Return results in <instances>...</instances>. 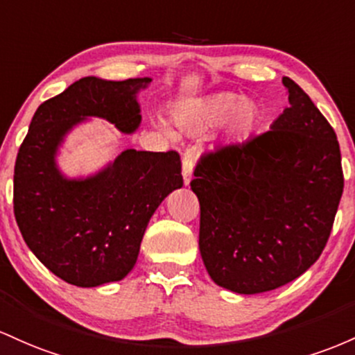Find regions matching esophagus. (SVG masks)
<instances>
[{
    "label": "esophagus",
    "mask_w": 355,
    "mask_h": 355,
    "mask_svg": "<svg viewBox=\"0 0 355 355\" xmlns=\"http://www.w3.org/2000/svg\"><path fill=\"white\" fill-rule=\"evenodd\" d=\"M191 179H193V161L189 157L182 159V181L184 186H189Z\"/></svg>",
    "instance_id": "1"
}]
</instances>
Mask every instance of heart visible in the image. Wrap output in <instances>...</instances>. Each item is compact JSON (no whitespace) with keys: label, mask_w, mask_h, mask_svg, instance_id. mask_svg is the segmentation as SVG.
I'll use <instances>...</instances> for the list:
<instances>
[{"label":"heart","mask_w":355,"mask_h":355,"mask_svg":"<svg viewBox=\"0 0 355 355\" xmlns=\"http://www.w3.org/2000/svg\"><path fill=\"white\" fill-rule=\"evenodd\" d=\"M261 121V109L252 98L236 92H216L205 97L184 98L173 107V122L182 134H202L220 124V139L234 144L248 139ZM153 124L162 134L173 137L174 130L162 119Z\"/></svg>","instance_id":"obj_1"}]
</instances>
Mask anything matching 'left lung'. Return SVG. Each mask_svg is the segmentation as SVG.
<instances>
[{
  "label": "left lung",
  "instance_id": "1",
  "mask_svg": "<svg viewBox=\"0 0 355 355\" xmlns=\"http://www.w3.org/2000/svg\"><path fill=\"white\" fill-rule=\"evenodd\" d=\"M270 130L199 159V252L211 280L243 295L270 292L306 272L324 252L344 174L327 119L292 78Z\"/></svg>",
  "mask_w": 355,
  "mask_h": 355
}]
</instances>
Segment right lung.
I'll return each mask as SVG.
<instances>
[{"label":"right lung","mask_w":355,"mask_h":355,"mask_svg":"<svg viewBox=\"0 0 355 355\" xmlns=\"http://www.w3.org/2000/svg\"><path fill=\"white\" fill-rule=\"evenodd\" d=\"M150 82L80 78L31 119L15 164V218L28 248L67 284L90 288L127 277L150 216L182 188L174 150L125 149L87 178H67L57 164L67 135L90 117L135 132L142 121L137 94Z\"/></svg>","instance_id":"1"}]
</instances>
